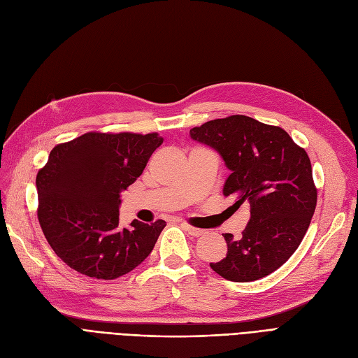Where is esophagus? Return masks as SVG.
Instances as JSON below:
<instances>
[{
    "mask_svg": "<svg viewBox=\"0 0 358 358\" xmlns=\"http://www.w3.org/2000/svg\"><path fill=\"white\" fill-rule=\"evenodd\" d=\"M181 226H182L184 229H186L192 236H202V235L206 234V230L199 229V227H193V226H190V224H187V223H182Z\"/></svg>",
    "mask_w": 358,
    "mask_h": 358,
    "instance_id": "1",
    "label": "esophagus"
}]
</instances>
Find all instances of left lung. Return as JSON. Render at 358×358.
<instances>
[{
  "label": "left lung",
  "instance_id": "obj_1",
  "mask_svg": "<svg viewBox=\"0 0 358 358\" xmlns=\"http://www.w3.org/2000/svg\"><path fill=\"white\" fill-rule=\"evenodd\" d=\"M193 140L217 150L230 176L223 194L238 210L250 205L242 236L224 234L227 255L210 263L224 280L250 282L281 268L292 257L309 227L317 206L313 166L280 126L235 114L190 129Z\"/></svg>",
  "mask_w": 358,
  "mask_h": 358
}]
</instances>
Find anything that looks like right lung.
<instances>
[{
    "label": "right lung",
    "mask_w": 358,
    "mask_h": 358,
    "mask_svg": "<svg viewBox=\"0 0 358 358\" xmlns=\"http://www.w3.org/2000/svg\"><path fill=\"white\" fill-rule=\"evenodd\" d=\"M164 143L159 134L87 132L57 144L37 174V215L56 256L96 280L143 263L166 223H119L120 192L143 174Z\"/></svg>",
    "instance_id": "obj_1"
}]
</instances>
